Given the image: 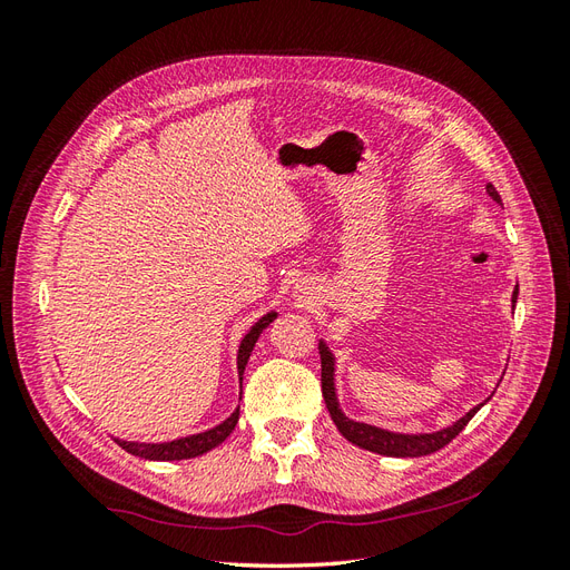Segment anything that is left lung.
Instances as JSON below:
<instances>
[{"label":"left lung","mask_w":570,"mask_h":570,"mask_svg":"<svg viewBox=\"0 0 570 570\" xmlns=\"http://www.w3.org/2000/svg\"><path fill=\"white\" fill-rule=\"evenodd\" d=\"M488 195L497 202L502 204V197L494 189L492 183L485 185ZM515 297H519V287L513 289V304ZM318 354H321V387H323V400L327 411H331V419L337 425L340 433L347 438L352 444L361 446V450H368L375 454H383V456H396V459H413V456H425V454H433L438 450H442L444 444H450L461 430L469 425V421L475 416L478 409L485 404H478L473 406L469 413H465L463 419H459L454 425L438 430V433H425V435H402V433H390V430L383 428H375V425H366V423H356L352 419H347L342 413L340 404H337V394H335V358L331 354V350L325 347V342H318Z\"/></svg>","instance_id":"left-lung-1"}]
</instances>
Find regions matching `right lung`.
I'll list each match as a JSON object with an SVG mask.
<instances>
[{
  "instance_id": "right-lung-1",
  "label": "right lung",
  "mask_w": 570,
  "mask_h": 570,
  "mask_svg": "<svg viewBox=\"0 0 570 570\" xmlns=\"http://www.w3.org/2000/svg\"><path fill=\"white\" fill-rule=\"evenodd\" d=\"M278 316L275 312L266 314L264 318H258L252 331L243 337V344H239V352H237V373H239V383H243V373H245V366L249 361V354L254 350V344L258 340V335H262L264 327H268V323ZM237 419H239V409L233 411V416L223 421L220 425L206 430V433H199V435H189V438H180V440H174V442H161V444H147V442H120L116 440L124 450L132 456H140V459H149V461H180V459H195L199 454H206L212 452L214 446H218L223 440H226L235 425H237Z\"/></svg>"
}]
</instances>
